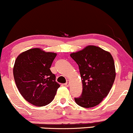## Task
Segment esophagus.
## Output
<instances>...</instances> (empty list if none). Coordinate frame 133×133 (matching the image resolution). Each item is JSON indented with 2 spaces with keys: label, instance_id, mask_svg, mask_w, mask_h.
Here are the masks:
<instances>
[{
  "label": "esophagus",
  "instance_id": "esophagus-1",
  "mask_svg": "<svg viewBox=\"0 0 133 133\" xmlns=\"http://www.w3.org/2000/svg\"><path fill=\"white\" fill-rule=\"evenodd\" d=\"M64 85L66 87H69V82L68 81H67L66 83L64 84Z\"/></svg>",
  "mask_w": 133,
  "mask_h": 133
}]
</instances>
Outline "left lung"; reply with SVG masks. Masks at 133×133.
I'll list each match as a JSON object with an SVG mask.
<instances>
[{
	"instance_id": "8db88e82",
	"label": "left lung",
	"mask_w": 133,
	"mask_h": 133,
	"mask_svg": "<svg viewBox=\"0 0 133 133\" xmlns=\"http://www.w3.org/2000/svg\"><path fill=\"white\" fill-rule=\"evenodd\" d=\"M70 56L78 65L83 85L82 95L75 98V102L85 108L97 105L108 95L115 80L113 57L95 45H88Z\"/></svg>"
}]
</instances>
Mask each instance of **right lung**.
Listing matches in <instances>:
<instances>
[{
	"label": "right lung",
	"instance_id": "add662e5",
	"mask_svg": "<svg viewBox=\"0 0 133 133\" xmlns=\"http://www.w3.org/2000/svg\"><path fill=\"white\" fill-rule=\"evenodd\" d=\"M57 54L38 48L18 55L13 66V76L19 93L27 101L38 107L50 104L60 87L50 70Z\"/></svg>",
	"mask_w": 133,
	"mask_h": 133
}]
</instances>
